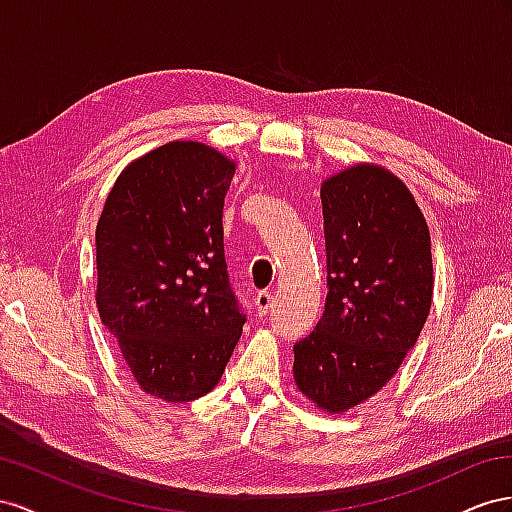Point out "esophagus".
<instances>
[{
    "label": "esophagus",
    "instance_id": "34e87169",
    "mask_svg": "<svg viewBox=\"0 0 512 512\" xmlns=\"http://www.w3.org/2000/svg\"><path fill=\"white\" fill-rule=\"evenodd\" d=\"M272 304H274V296L270 294V291H259V294L255 296V306H257L259 315H268Z\"/></svg>",
    "mask_w": 512,
    "mask_h": 512
}]
</instances>
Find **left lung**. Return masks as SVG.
<instances>
[{"mask_svg": "<svg viewBox=\"0 0 512 512\" xmlns=\"http://www.w3.org/2000/svg\"><path fill=\"white\" fill-rule=\"evenodd\" d=\"M328 296L294 345V379L326 412L384 388L416 345L433 298L431 236L405 184L377 165L321 186Z\"/></svg>", "mask_w": 512, "mask_h": 512, "instance_id": "8db88e82", "label": "left lung"}]
</instances>
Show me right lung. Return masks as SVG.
I'll use <instances>...</instances> for the list:
<instances>
[{"mask_svg":"<svg viewBox=\"0 0 512 512\" xmlns=\"http://www.w3.org/2000/svg\"><path fill=\"white\" fill-rule=\"evenodd\" d=\"M236 163L171 141L128 165L96 227V304L143 392L169 403L221 379L246 313L229 283L223 206Z\"/></svg>","mask_w":512,"mask_h":512,"instance_id":"right-lung-1","label":"right lung"}]
</instances>
